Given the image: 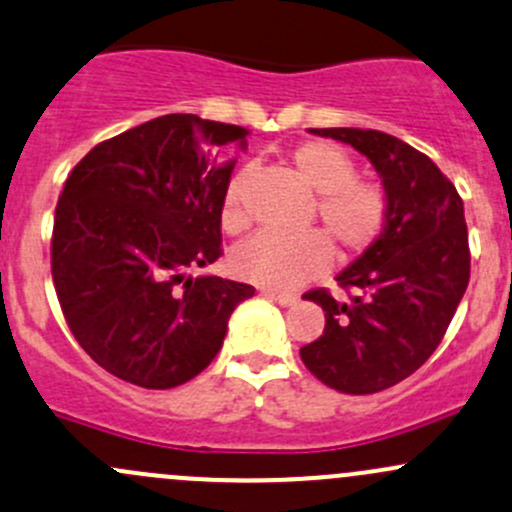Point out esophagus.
Returning a JSON list of instances; mask_svg holds the SVG:
<instances>
[{
  "instance_id": "1",
  "label": "esophagus",
  "mask_w": 512,
  "mask_h": 512,
  "mask_svg": "<svg viewBox=\"0 0 512 512\" xmlns=\"http://www.w3.org/2000/svg\"><path fill=\"white\" fill-rule=\"evenodd\" d=\"M262 297L267 299H274L277 304L282 306H294L299 301L297 294H289V292H272V289H262Z\"/></svg>"
}]
</instances>
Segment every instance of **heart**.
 Returning <instances> with one entry per match:
<instances>
[{
	"label": "heart",
	"mask_w": 512,
	"mask_h": 512,
	"mask_svg": "<svg viewBox=\"0 0 512 512\" xmlns=\"http://www.w3.org/2000/svg\"><path fill=\"white\" fill-rule=\"evenodd\" d=\"M292 166L299 179L316 196V215L341 260H353L378 242L387 225L390 201L378 181L355 179V161L338 144L311 139L292 152ZM245 179L240 171L230 179L220 203V223L230 235L247 228ZM324 233L309 230L301 235L257 233L235 247L230 270L262 287H297L314 279L331 262V245Z\"/></svg>",
	"instance_id": "heart-1"
}]
</instances>
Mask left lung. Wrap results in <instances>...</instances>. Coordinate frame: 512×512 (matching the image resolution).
I'll return each instance as SVG.
<instances>
[{
    "label": "left lung",
    "instance_id": "left-lung-1",
    "mask_svg": "<svg viewBox=\"0 0 512 512\" xmlns=\"http://www.w3.org/2000/svg\"><path fill=\"white\" fill-rule=\"evenodd\" d=\"M370 159L390 201L370 250L336 277L351 299L311 289L326 328L299 351L306 368L346 395H373L410 378L437 351L469 287L464 201L427 154L378 129H311Z\"/></svg>",
    "mask_w": 512,
    "mask_h": 512
}]
</instances>
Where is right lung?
<instances>
[{
	"label": "right lung",
	"instance_id": "1",
	"mask_svg": "<svg viewBox=\"0 0 512 512\" xmlns=\"http://www.w3.org/2000/svg\"><path fill=\"white\" fill-rule=\"evenodd\" d=\"M247 129L164 115L105 139L75 164L53 218L51 274L85 353L127 383L169 390L218 355L255 287L191 277L223 255L220 203L235 161L215 147Z\"/></svg>",
	"mask_w": 512,
	"mask_h": 512
}]
</instances>
